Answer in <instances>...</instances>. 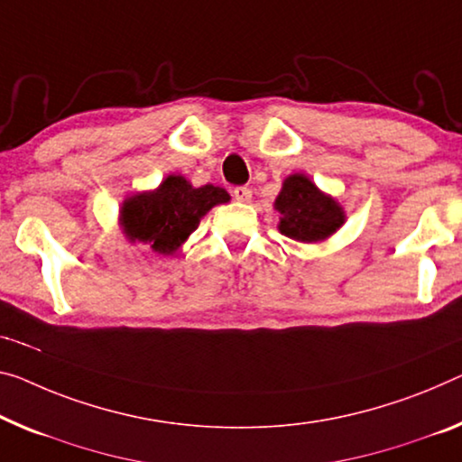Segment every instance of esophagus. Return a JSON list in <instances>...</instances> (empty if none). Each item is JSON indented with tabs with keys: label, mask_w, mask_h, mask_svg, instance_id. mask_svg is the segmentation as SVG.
<instances>
[{
	"label": "esophagus",
	"mask_w": 462,
	"mask_h": 462,
	"mask_svg": "<svg viewBox=\"0 0 462 462\" xmlns=\"http://www.w3.org/2000/svg\"><path fill=\"white\" fill-rule=\"evenodd\" d=\"M233 198H236L237 202H250L252 200V189L245 188V186H239L233 189Z\"/></svg>",
	"instance_id": "34e87169"
}]
</instances>
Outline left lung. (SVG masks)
Listing matches in <instances>:
<instances>
[{
    "instance_id": "8db88e82",
    "label": "left lung",
    "mask_w": 462,
    "mask_h": 462,
    "mask_svg": "<svg viewBox=\"0 0 462 462\" xmlns=\"http://www.w3.org/2000/svg\"><path fill=\"white\" fill-rule=\"evenodd\" d=\"M274 208L281 212L279 231L295 241L316 244L337 233L345 223V210L335 198L326 196L303 173L289 175L276 196Z\"/></svg>"
}]
</instances>
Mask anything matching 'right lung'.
I'll list each match as a JSON object with an SVG mask.
<instances>
[{
    "mask_svg": "<svg viewBox=\"0 0 462 462\" xmlns=\"http://www.w3.org/2000/svg\"><path fill=\"white\" fill-rule=\"evenodd\" d=\"M229 200L223 188H194L186 177L167 175L157 189L127 198L119 225L132 244L142 241L159 254H175L212 207Z\"/></svg>",
    "mask_w": 462,
    "mask_h": 462,
    "instance_id": "add662e5",
    "label": "right lung"
}]
</instances>
